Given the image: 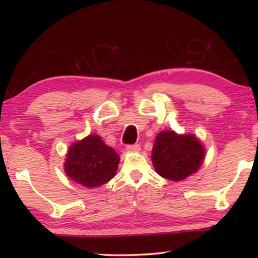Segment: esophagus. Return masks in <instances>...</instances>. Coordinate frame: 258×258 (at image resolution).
I'll return each mask as SVG.
<instances>
[{
	"label": "esophagus",
	"mask_w": 258,
	"mask_h": 258,
	"mask_svg": "<svg viewBox=\"0 0 258 258\" xmlns=\"http://www.w3.org/2000/svg\"><path fill=\"white\" fill-rule=\"evenodd\" d=\"M126 150L127 151H139L140 150V145L135 143V145H130L126 147Z\"/></svg>",
	"instance_id": "esophagus-1"
}]
</instances>
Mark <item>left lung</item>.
<instances>
[{"mask_svg": "<svg viewBox=\"0 0 258 258\" xmlns=\"http://www.w3.org/2000/svg\"><path fill=\"white\" fill-rule=\"evenodd\" d=\"M205 149L197 137L163 131L156 137L151 160L156 172L171 181H182L203 165Z\"/></svg>", "mask_w": 258, "mask_h": 258, "instance_id": "obj_1", "label": "left lung"}]
</instances>
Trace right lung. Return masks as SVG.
<instances>
[{
	"instance_id": "add662e5",
	"label": "right lung",
	"mask_w": 258,
	"mask_h": 258,
	"mask_svg": "<svg viewBox=\"0 0 258 258\" xmlns=\"http://www.w3.org/2000/svg\"><path fill=\"white\" fill-rule=\"evenodd\" d=\"M118 164V154L99 135L90 134L71 146L63 167L72 181L86 187H95L116 175Z\"/></svg>"
}]
</instances>
